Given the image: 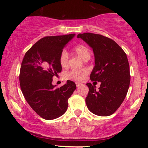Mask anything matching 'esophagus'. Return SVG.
Listing matches in <instances>:
<instances>
[{
	"instance_id": "esophagus-1",
	"label": "esophagus",
	"mask_w": 148,
	"mask_h": 148,
	"mask_svg": "<svg viewBox=\"0 0 148 148\" xmlns=\"http://www.w3.org/2000/svg\"><path fill=\"white\" fill-rule=\"evenodd\" d=\"M76 85L77 87H79V86H80L82 85V84L79 83V82H76Z\"/></svg>"
}]
</instances>
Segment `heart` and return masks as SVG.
<instances>
[{
    "instance_id": "1",
    "label": "heart",
    "mask_w": 148,
    "mask_h": 148,
    "mask_svg": "<svg viewBox=\"0 0 148 148\" xmlns=\"http://www.w3.org/2000/svg\"><path fill=\"white\" fill-rule=\"evenodd\" d=\"M74 51L79 57L83 60H89L90 58V50L86 46L83 45H78L75 46ZM68 54L66 51H63L61 53L60 58H59V62L60 66L62 68H66L68 67ZM88 74V70L87 69L80 70H73L66 74L67 78L76 82H82L84 80L86 76Z\"/></svg>"
}]
</instances>
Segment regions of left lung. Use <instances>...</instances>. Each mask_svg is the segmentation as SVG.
I'll return each instance as SVG.
<instances>
[{"instance_id": "8db88e82", "label": "left lung", "mask_w": 148, "mask_h": 148, "mask_svg": "<svg viewBox=\"0 0 148 148\" xmlns=\"http://www.w3.org/2000/svg\"><path fill=\"white\" fill-rule=\"evenodd\" d=\"M81 38L92 48L95 66L90 80L100 82V87L87 83L89 88L86 98L88 110L100 116H108L115 112L126 96L130 74L126 54L113 40L93 33L79 34Z\"/></svg>"}]
</instances>
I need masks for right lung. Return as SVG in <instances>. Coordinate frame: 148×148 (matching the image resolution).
Masks as SVG:
<instances>
[{
  "label": "right lung",
  "instance_id": "1",
  "mask_svg": "<svg viewBox=\"0 0 148 148\" xmlns=\"http://www.w3.org/2000/svg\"><path fill=\"white\" fill-rule=\"evenodd\" d=\"M75 35L41 38L24 56L19 76L22 92L32 110L45 120H54L65 113L68 98L76 88L71 80L59 88L52 84V77L62 71L61 53Z\"/></svg>",
  "mask_w": 148,
  "mask_h": 148
}]
</instances>
